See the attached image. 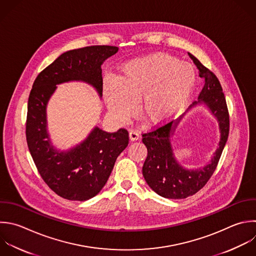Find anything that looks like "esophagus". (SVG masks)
Here are the masks:
<instances>
[{"instance_id": "esophagus-1", "label": "esophagus", "mask_w": 256, "mask_h": 256, "mask_svg": "<svg viewBox=\"0 0 256 256\" xmlns=\"http://www.w3.org/2000/svg\"><path fill=\"white\" fill-rule=\"evenodd\" d=\"M129 138L131 141H136L139 139V133L135 130H130L129 132Z\"/></svg>"}]
</instances>
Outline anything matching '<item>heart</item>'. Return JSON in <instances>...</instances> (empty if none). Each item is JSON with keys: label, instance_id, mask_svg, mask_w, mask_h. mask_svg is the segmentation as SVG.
Returning <instances> with one entry per match:
<instances>
[{"label": "heart", "instance_id": "obj_1", "mask_svg": "<svg viewBox=\"0 0 256 256\" xmlns=\"http://www.w3.org/2000/svg\"><path fill=\"white\" fill-rule=\"evenodd\" d=\"M195 85V72L186 63L152 54L133 59L120 69L118 78L104 80L108 110L121 123L136 110L151 127H161L178 117L186 107Z\"/></svg>", "mask_w": 256, "mask_h": 256}]
</instances>
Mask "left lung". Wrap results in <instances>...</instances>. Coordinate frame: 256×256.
Masks as SVG:
<instances>
[{
    "mask_svg": "<svg viewBox=\"0 0 256 256\" xmlns=\"http://www.w3.org/2000/svg\"><path fill=\"white\" fill-rule=\"evenodd\" d=\"M204 80V86L195 101L187 110L204 104L211 115L217 120L220 139L210 161L204 166L188 169L175 158L171 137L182 120L184 113L175 122H170L155 131L142 135V142L147 148V158L142 173L149 187L158 195L168 199H183L198 192L209 180L216 169L221 153L229 134V115L224 94L217 77L197 58L188 53Z\"/></svg>",
    "mask_w": 256,
    "mask_h": 256,
    "instance_id": "obj_1",
    "label": "left lung"
}]
</instances>
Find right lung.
Instances as JSON below:
<instances>
[{
    "label": "right lung",
    "mask_w": 256,
    "mask_h": 256,
    "mask_svg": "<svg viewBox=\"0 0 256 256\" xmlns=\"http://www.w3.org/2000/svg\"><path fill=\"white\" fill-rule=\"evenodd\" d=\"M115 46H91L60 55L36 78L28 101L27 143L36 167L47 185L68 200L85 201L105 186L120 153L128 146L125 129L109 133L94 127L76 146L61 150L55 147L48 131L47 106L57 86L84 82L102 97L101 66L118 52Z\"/></svg>",
    "instance_id": "1"
}]
</instances>
